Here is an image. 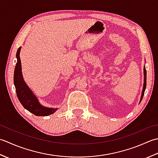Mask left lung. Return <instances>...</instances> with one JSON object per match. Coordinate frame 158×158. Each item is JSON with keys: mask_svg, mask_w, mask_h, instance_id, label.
<instances>
[{"mask_svg": "<svg viewBox=\"0 0 158 158\" xmlns=\"http://www.w3.org/2000/svg\"><path fill=\"white\" fill-rule=\"evenodd\" d=\"M146 85H147V72H146L145 67H144V85H143L142 95H141V98H140V102H141V100H142V99L143 98L144 91H145V89H146Z\"/></svg>", "mask_w": 158, "mask_h": 158, "instance_id": "8db88e82", "label": "left lung"}]
</instances>
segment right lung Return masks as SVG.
I'll use <instances>...</instances> for the list:
<instances>
[{
    "label": "right lung",
    "mask_w": 158,
    "mask_h": 158,
    "mask_svg": "<svg viewBox=\"0 0 158 158\" xmlns=\"http://www.w3.org/2000/svg\"><path fill=\"white\" fill-rule=\"evenodd\" d=\"M21 48H18L16 54L17 63L15 67L14 82L17 97L21 104L27 110L36 116H48L53 114L57 108H50L44 107L41 106L35 95L31 91V89L26 85L22 74L21 61L20 58V52Z\"/></svg>",
    "instance_id": "obj_1"
}]
</instances>
